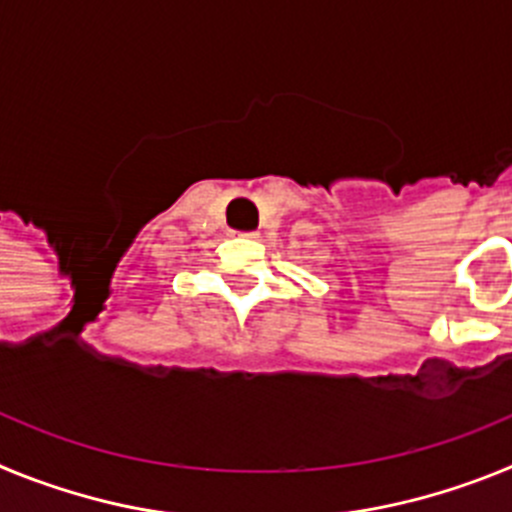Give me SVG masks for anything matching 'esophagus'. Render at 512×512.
<instances>
[{
  "instance_id": "1",
  "label": "esophagus",
  "mask_w": 512,
  "mask_h": 512,
  "mask_svg": "<svg viewBox=\"0 0 512 512\" xmlns=\"http://www.w3.org/2000/svg\"><path fill=\"white\" fill-rule=\"evenodd\" d=\"M248 238H259V233H248Z\"/></svg>"
}]
</instances>
